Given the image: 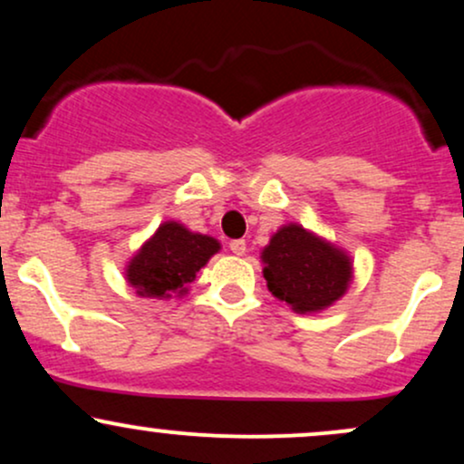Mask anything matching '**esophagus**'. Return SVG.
Segmentation results:
<instances>
[{
	"label": "esophagus",
	"mask_w": 464,
	"mask_h": 464,
	"mask_svg": "<svg viewBox=\"0 0 464 464\" xmlns=\"http://www.w3.org/2000/svg\"><path fill=\"white\" fill-rule=\"evenodd\" d=\"M228 248H231L233 255H244L246 253V242H244V239H231Z\"/></svg>",
	"instance_id": "34e87169"
}]
</instances>
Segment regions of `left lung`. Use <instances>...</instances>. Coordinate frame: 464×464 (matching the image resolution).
<instances>
[{"label":"left lung","mask_w":464,"mask_h":464,"mask_svg":"<svg viewBox=\"0 0 464 464\" xmlns=\"http://www.w3.org/2000/svg\"><path fill=\"white\" fill-rule=\"evenodd\" d=\"M262 259L268 290L301 314L329 307L351 281L347 255L299 225L279 228Z\"/></svg>","instance_id":"8db88e82"}]
</instances>
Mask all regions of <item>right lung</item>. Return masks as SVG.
I'll return each mask as SVG.
<instances>
[{"mask_svg":"<svg viewBox=\"0 0 464 464\" xmlns=\"http://www.w3.org/2000/svg\"><path fill=\"white\" fill-rule=\"evenodd\" d=\"M220 250L218 239L191 233L179 222H165L130 259L126 279L141 296L183 295L196 273Z\"/></svg>","mask_w":464,"mask_h":464,"instance_id":"add662e5","label":"right lung"}]
</instances>
